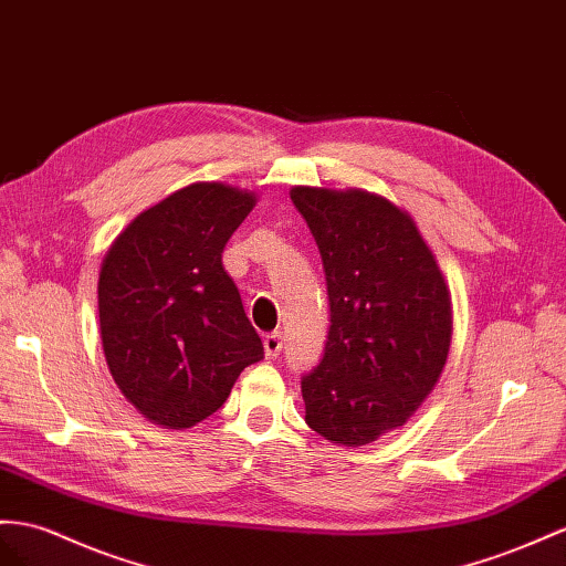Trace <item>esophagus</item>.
<instances>
[{"mask_svg":"<svg viewBox=\"0 0 566 566\" xmlns=\"http://www.w3.org/2000/svg\"><path fill=\"white\" fill-rule=\"evenodd\" d=\"M282 346H284L282 332H272V335L265 337V356H268V358H280Z\"/></svg>","mask_w":566,"mask_h":566,"instance_id":"esophagus-1","label":"esophagus"}]
</instances>
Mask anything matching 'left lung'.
I'll return each mask as SVG.
<instances>
[{"mask_svg":"<svg viewBox=\"0 0 566 566\" xmlns=\"http://www.w3.org/2000/svg\"><path fill=\"white\" fill-rule=\"evenodd\" d=\"M321 249L329 332L301 378L306 423L360 447L403 426L432 392L452 344V294L409 212L360 188L294 186Z\"/></svg>","mask_w":566,"mask_h":566,"instance_id":"1","label":"left lung"}]
</instances>
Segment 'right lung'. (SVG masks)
I'll list each match as a JSON object with an SVG mask.
<instances>
[{"mask_svg":"<svg viewBox=\"0 0 566 566\" xmlns=\"http://www.w3.org/2000/svg\"><path fill=\"white\" fill-rule=\"evenodd\" d=\"M255 193L198 181L143 210L114 239L97 282L99 337L114 382L163 428H191L263 358L222 265Z\"/></svg>","mask_w":566,"mask_h":566,"instance_id":"right-lung-1","label":"right lung"}]
</instances>
